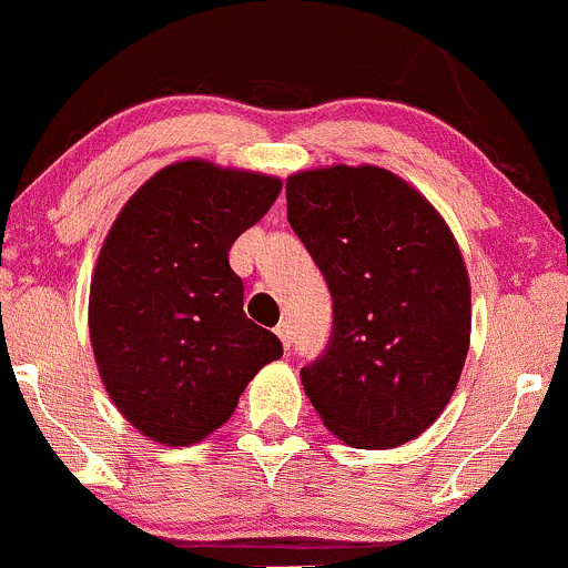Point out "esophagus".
<instances>
[{"label":"esophagus","mask_w":568,"mask_h":568,"mask_svg":"<svg viewBox=\"0 0 568 568\" xmlns=\"http://www.w3.org/2000/svg\"><path fill=\"white\" fill-rule=\"evenodd\" d=\"M274 334L280 336V342H283L285 351H291V345H294V332H291V323H288V321L277 323V328H274Z\"/></svg>","instance_id":"esophagus-1"}]
</instances>
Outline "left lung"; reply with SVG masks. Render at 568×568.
<instances>
[{"instance_id": "8db88e82", "label": "left lung", "mask_w": 568, "mask_h": 568, "mask_svg": "<svg viewBox=\"0 0 568 568\" xmlns=\"http://www.w3.org/2000/svg\"><path fill=\"white\" fill-rule=\"evenodd\" d=\"M288 223L332 294V336L302 383L328 432L383 450L415 439L456 390L471 328L464 258L396 174L332 166L285 185Z\"/></svg>"}]
</instances>
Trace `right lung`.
Instances as JSON below:
<instances>
[{"mask_svg":"<svg viewBox=\"0 0 568 568\" xmlns=\"http://www.w3.org/2000/svg\"><path fill=\"white\" fill-rule=\"evenodd\" d=\"M277 178L180 161L153 174L112 223L91 280L89 326L115 407L161 445H193L232 417L283 342L242 310L229 266L270 213Z\"/></svg>","mask_w":568,"mask_h":568,"instance_id":"obj_1","label":"right lung"}]
</instances>
